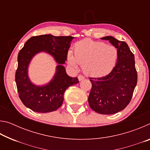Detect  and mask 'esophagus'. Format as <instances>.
Wrapping results in <instances>:
<instances>
[{
    "instance_id": "1",
    "label": "esophagus",
    "mask_w": 150,
    "mask_h": 150,
    "mask_svg": "<svg viewBox=\"0 0 150 150\" xmlns=\"http://www.w3.org/2000/svg\"><path fill=\"white\" fill-rule=\"evenodd\" d=\"M85 79V77L82 75H79L78 76V79L79 81H81V80H83Z\"/></svg>"
}]
</instances>
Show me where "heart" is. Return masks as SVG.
Instances as JSON below:
<instances>
[{
  "label": "heart",
  "instance_id": "b5f03b06",
  "mask_svg": "<svg viewBox=\"0 0 150 150\" xmlns=\"http://www.w3.org/2000/svg\"><path fill=\"white\" fill-rule=\"evenodd\" d=\"M118 58L117 48L105 42L85 39L73 47V55L67 54L68 64L77 69V63L83 66L85 74L91 77H103L115 68Z\"/></svg>",
  "mask_w": 150,
  "mask_h": 150
}]
</instances>
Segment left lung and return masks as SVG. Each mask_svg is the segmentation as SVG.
<instances>
[{"mask_svg": "<svg viewBox=\"0 0 150 150\" xmlns=\"http://www.w3.org/2000/svg\"><path fill=\"white\" fill-rule=\"evenodd\" d=\"M117 48L118 58L116 65L107 75L89 77L92 87L88 101L91 108L102 115H113L124 110L132 98L138 75L134 55L125 42L114 37L106 36Z\"/></svg>", "mask_w": 150, "mask_h": 150, "instance_id": "8db88e82", "label": "left lung"}]
</instances>
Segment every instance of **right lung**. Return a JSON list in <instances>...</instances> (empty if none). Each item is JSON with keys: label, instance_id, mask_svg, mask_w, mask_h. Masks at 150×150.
Listing matches in <instances>:
<instances>
[{"label": "right lung", "instance_id": "1", "mask_svg": "<svg viewBox=\"0 0 150 150\" xmlns=\"http://www.w3.org/2000/svg\"><path fill=\"white\" fill-rule=\"evenodd\" d=\"M72 36H54L45 34L33 36L25 43L18 55V68L15 74L18 93L26 107L33 111L46 113L56 110L62 106L64 93L73 85L77 84V77H69L62 65L67 59ZM40 51L54 56L60 64L53 79L45 86H35L27 76V67L31 58Z\"/></svg>", "mask_w": 150, "mask_h": 150}]
</instances>
